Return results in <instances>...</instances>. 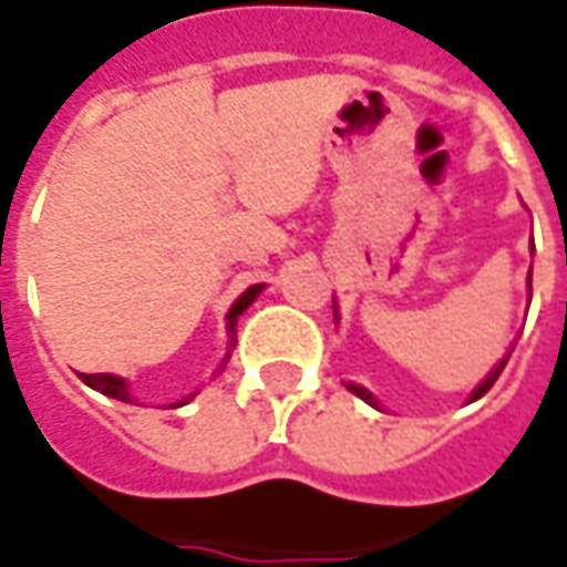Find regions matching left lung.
<instances>
[{
	"label": "left lung",
	"instance_id": "left-lung-1",
	"mask_svg": "<svg viewBox=\"0 0 567 567\" xmlns=\"http://www.w3.org/2000/svg\"><path fill=\"white\" fill-rule=\"evenodd\" d=\"M505 363H508V358H505V361H498V363H496V370H489V377H486V380L480 382L477 389H474V395H471V399H480V395H486V392L493 389V382H496V380H498V373L505 370ZM348 389H351V392H354L358 399L370 401V404H373V395H370L367 389H361V385H354V382H348Z\"/></svg>",
	"mask_w": 567,
	"mask_h": 567
}]
</instances>
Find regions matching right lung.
<instances>
[{
  "instance_id": "add662e5",
  "label": "right lung",
  "mask_w": 567,
  "mask_h": 567,
  "mask_svg": "<svg viewBox=\"0 0 567 567\" xmlns=\"http://www.w3.org/2000/svg\"><path fill=\"white\" fill-rule=\"evenodd\" d=\"M260 291H264V285H250L245 295H241V298L235 301V307L228 310V329H231V332H235V320H238V317L245 313L247 307L254 303V298H257ZM81 380L87 382L90 389H96V392L109 395V399L131 401V395H127V385H125V380H122V377H112V373H81ZM182 404H185V401H182Z\"/></svg>"
}]
</instances>
